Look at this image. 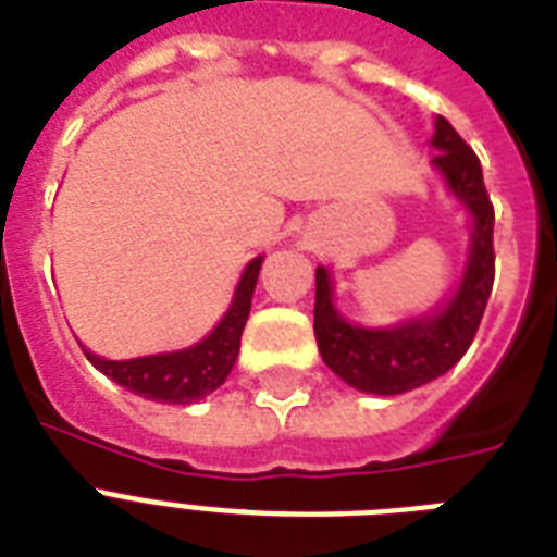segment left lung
<instances>
[{
    "instance_id": "left-lung-1",
    "label": "left lung",
    "mask_w": 557,
    "mask_h": 557,
    "mask_svg": "<svg viewBox=\"0 0 557 557\" xmlns=\"http://www.w3.org/2000/svg\"><path fill=\"white\" fill-rule=\"evenodd\" d=\"M431 159L448 193L471 222L466 269L442 304L387 326L347 321L335 306V280L326 265L314 269V338L323 364L349 387L372 396H401L440 379L466 356L494 286V208L474 150L445 117H433Z\"/></svg>"
}]
</instances>
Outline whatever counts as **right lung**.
<instances>
[{
  "label": "right lung",
  "mask_w": 557,
  "mask_h": 557,
  "mask_svg": "<svg viewBox=\"0 0 557 557\" xmlns=\"http://www.w3.org/2000/svg\"><path fill=\"white\" fill-rule=\"evenodd\" d=\"M265 257H253L239 274L227 312L219 323L196 341L193 347L173 349V352H156V356L126 358V361H109L95 356L91 349L83 347L86 358L95 370L107 379L126 387L129 393L161 405H193L199 398L210 396L219 384H225L227 372L234 370L239 356V338H243L245 321L251 314V297L260 277V265Z\"/></svg>",
  "instance_id": "1"
}]
</instances>
